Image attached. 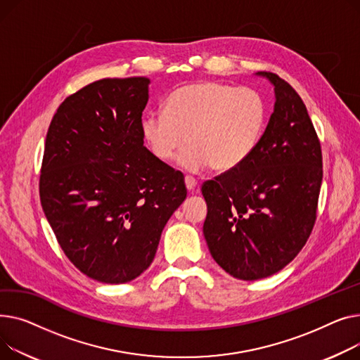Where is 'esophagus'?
Masks as SVG:
<instances>
[{"label":"esophagus","mask_w":360,"mask_h":360,"mask_svg":"<svg viewBox=\"0 0 360 360\" xmlns=\"http://www.w3.org/2000/svg\"><path fill=\"white\" fill-rule=\"evenodd\" d=\"M184 181H186V187H187L188 192H192V193H193V192H196L198 187H199V184H198V181H196L192 176H186Z\"/></svg>","instance_id":"obj_1"}]
</instances>
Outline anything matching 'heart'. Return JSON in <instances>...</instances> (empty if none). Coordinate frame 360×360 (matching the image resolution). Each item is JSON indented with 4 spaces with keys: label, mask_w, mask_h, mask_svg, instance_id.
Here are the masks:
<instances>
[{
    "label": "heart",
    "mask_w": 360,
    "mask_h": 360,
    "mask_svg": "<svg viewBox=\"0 0 360 360\" xmlns=\"http://www.w3.org/2000/svg\"><path fill=\"white\" fill-rule=\"evenodd\" d=\"M269 119L267 101L252 89L218 81L187 84L164 101V113L142 119V136L155 158L179 157L188 172L210 165L228 173L243 165L259 148Z\"/></svg>",
    "instance_id": "1"
}]
</instances>
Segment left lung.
I'll return each instance as SVG.
<instances>
[{"label": "left lung", "instance_id": "8db88e82", "mask_svg": "<svg viewBox=\"0 0 360 360\" xmlns=\"http://www.w3.org/2000/svg\"><path fill=\"white\" fill-rule=\"evenodd\" d=\"M260 74L273 82L276 103L259 148L236 170L202 184L210 255L241 281L271 276L298 256L323 181L321 143L302 98L279 75Z\"/></svg>", "mask_w": 360, "mask_h": 360}]
</instances>
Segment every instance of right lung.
I'll list each match as a JSON object with an SVG mask.
<instances>
[{"label":"right lung","mask_w":360,"mask_h":360,"mask_svg":"<svg viewBox=\"0 0 360 360\" xmlns=\"http://www.w3.org/2000/svg\"><path fill=\"white\" fill-rule=\"evenodd\" d=\"M145 77L103 78L60 103L46 134L39 195L70 262L101 283L153 263L187 196L184 176L143 146Z\"/></svg>","instance_id":"obj_1"}]
</instances>
